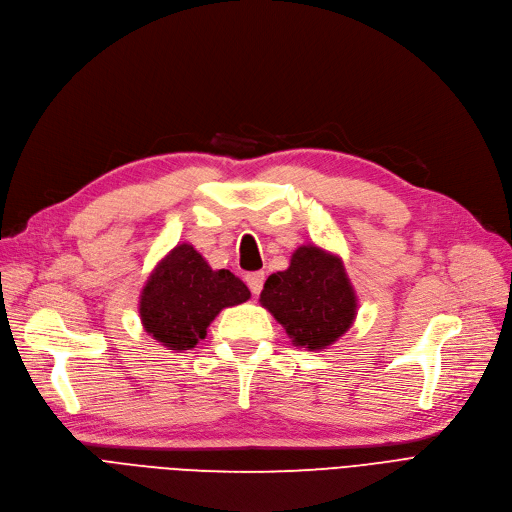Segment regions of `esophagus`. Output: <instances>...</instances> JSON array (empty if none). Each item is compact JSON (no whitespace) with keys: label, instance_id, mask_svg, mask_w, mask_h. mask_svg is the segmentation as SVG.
<instances>
[{"label":"esophagus","instance_id":"1","mask_svg":"<svg viewBox=\"0 0 512 512\" xmlns=\"http://www.w3.org/2000/svg\"><path fill=\"white\" fill-rule=\"evenodd\" d=\"M245 283H248V288L254 296H258L262 292V283H264V273L262 271H256V273H250L245 275Z\"/></svg>","mask_w":512,"mask_h":512}]
</instances>
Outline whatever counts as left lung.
Instances as JSON below:
<instances>
[{
	"instance_id": "obj_1",
	"label": "left lung",
	"mask_w": 512,
	"mask_h": 512,
	"mask_svg": "<svg viewBox=\"0 0 512 512\" xmlns=\"http://www.w3.org/2000/svg\"><path fill=\"white\" fill-rule=\"evenodd\" d=\"M260 302L304 349H325L338 340L357 311L342 262L315 245H302L288 271L267 279Z\"/></svg>"
}]
</instances>
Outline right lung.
I'll list each match as a JSON object with an SVG mask.
<instances>
[{"label":"right lung","mask_w":512,"mask_h":512,"mask_svg":"<svg viewBox=\"0 0 512 512\" xmlns=\"http://www.w3.org/2000/svg\"><path fill=\"white\" fill-rule=\"evenodd\" d=\"M250 298L231 271H212L193 245H176L149 277L140 296V319L155 340L187 351L206 338L208 325L224 309Z\"/></svg>","instance_id":"obj_1"}]
</instances>
